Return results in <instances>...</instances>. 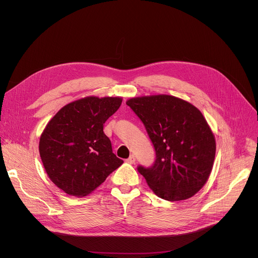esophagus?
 <instances>
[{
  "mask_svg": "<svg viewBox=\"0 0 258 258\" xmlns=\"http://www.w3.org/2000/svg\"><path fill=\"white\" fill-rule=\"evenodd\" d=\"M127 163H130V164H133V163H135V161H136V157H135V155H131L126 160H125Z\"/></svg>",
  "mask_w": 258,
  "mask_h": 258,
  "instance_id": "obj_1",
  "label": "esophagus"
}]
</instances>
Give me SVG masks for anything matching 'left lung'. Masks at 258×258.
<instances>
[{
    "instance_id": "left-lung-1",
    "label": "left lung",
    "mask_w": 258,
    "mask_h": 258,
    "mask_svg": "<svg viewBox=\"0 0 258 258\" xmlns=\"http://www.w3.org/2000/svg\"><path fill=\"white\" fill-rule=\"evenodd\" d=\"M126 105L143 122L155 149L152 166H138L148 186L168 201L194 196L209 177L216 148L202 113L168 95L133 98Z\"/></svg>"
}]
</instances>
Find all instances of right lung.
I'll list each match as a JSON object with an SVG mask.
<instances>
[{
	"mask_svg": "<svg viewBox=\"0 0 258 258\" xmlns=\"http://www.w3.org/2000/svg\"><path fill=\"white\" fill-rule=\"evenodd\" d=\"M121 102L118 97L83 98L65 105L47 124L40 139L41 159L50 179L66 194L89 195L123 163L103 132Z\"/></svg>",
	"mask_w": 258,
	"mask_h": 258,
	"instance_id": "right-lung-1",
	"label": "right lung"
}]
</instances>
